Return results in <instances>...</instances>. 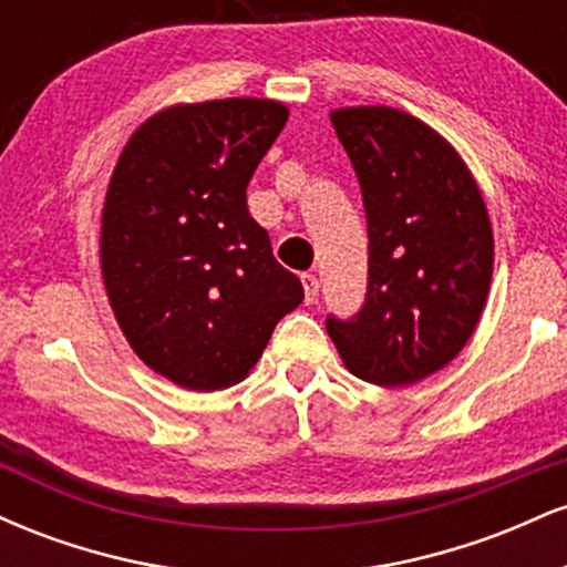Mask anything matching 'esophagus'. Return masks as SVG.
Wrapping results in <instances>:
<instances>
[{
  "mask_svg": "<svg viewBox=\"0 0 567 567\" xmlns=\"http://www.w3.org/2000/svg\"><path fill=\"white\" fill-rule=\"evenodd\" d=\"M301 282H303L306 303H315L317 296H320V279H317V275H311V271H303Z\"/></svg>",
  "mask_w": 567,
  "mask_h": 567,
  "instance_id": "obj_1",
  "label": "esophagus"
}]
</instances>
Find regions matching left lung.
Listing matches in <instances>:
<instances>
[{
	"label": "left lung",
	"instance_id": "obj_1",
	"mask_svg": "<svg viewBox=\"0 0 567 567\" xmlns=\"http://www.w3.org/2000/svg\"><path fill=\"white\" fill-rule=\"evenodd\" d=\"M368 218V292L324 328L357 379L408 386L464 349L493 275V231L464 159L415 116L389 106L330 114Z\"/></svg>",
	"mask_w": 567,
	"mask_h": 567
}]
</instances>
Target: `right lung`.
I'll list each match as a JSON object with an SVG mask.
<instances>
[{
  "instance_id": "add662e5",
  "label": "right lung",
  "mask_w": 567,
  "mask_h": 567,
  "mask_svg": "<svg viewBox=\"0 0 567 567\" xmlns=\"http://www.w3.org/2000/svg\"><path fill=\"white\" fill-rule=\"evenodd\" d=\"M288 122L277 101L173 106L135 130L101 220V269L130 347L194 392L243 381L303 301L247 210V184Z\"/></svg>"
}]
</instances>
